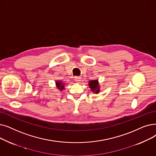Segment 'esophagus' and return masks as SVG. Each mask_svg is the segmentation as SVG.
<instances>
[{"instance_id":"34e87169","label":"esophagus","mask_w":156,"mask_h":156,"mask_svg":"<svg viewBox=\"0 0 156 156\" xmlns=\"http://www.w3.org/2000/svg\"><path fill=\"white\" fill-rule=\"evenodd\" d=\"M74 80H75L76 82H80V80H81V77H80V76H75V77H74Z\"/></svg>"}]
</instances>
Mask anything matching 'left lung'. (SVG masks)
Listing matches in <instances>:
<instances>
[{"instance_id":"8db88e82","label":"left lung","mask_w":156,"mask_h":156,"mask_svg":"<svg viewBox=\"0 0 156 156\" xmlns=\"http://www.w3.org/2000/svg\"><path fill=\"white\" fill-rule=\"evenodd\" d=\"M89 86L93 92L96 93V94H98L99 92L100 87L99 86L98 80H90L89 83Z\"/></svg>"}]
</instances>
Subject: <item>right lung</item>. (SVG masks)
Returning <instances> with one entry per match:
<instances>
[{"label":"right lung","mask_w":156,"mask_h":156,"mask_svg":"<svg viewBox=\"0 0 156 156\" xmlns=\"http://www.w3.org/2000/svg\"><path fill=\"white\" fill-rule=\"evenodd\" d=\"M55 83H56L57 87L58 88V89L60 90V91H62L63 89H64V87H65L64 83H62V82H60V81H57Z\"/></svg>","instance_id":"right-lung-1"}]
</instances>
